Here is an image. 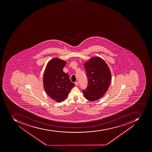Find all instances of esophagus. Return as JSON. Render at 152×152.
Instances as JSON below:
<instances>
[{
  "label": "esophagus",
  "instance_id": "esophagus-1",
  "mask_svg": "<svg viewBox=\"0 0 152 152\" xmlns=\"http://www.w3.org/2000/svg\"><path fill=\"white\" fill-rule=\"evenodd\" d=\"M74 83H75V85H76V86H78V84H79L78 81H76Z\"/></svg>",
  "mask_w": 152,
  "mask_h": 152
}]
</instances>
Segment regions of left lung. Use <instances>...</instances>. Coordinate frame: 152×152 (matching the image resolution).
I'll return each instance as SVG.
<instances>
[{
	"mask_svg": "<svg viewBox=\"0 0 152 152\" xmlns=\"http://www.w3.org/2000/svg\"><path fill=\"white\" fill-rule=\"evenodd\" d=\"M84 66L88 80L87 87L83 90L84 96L89 101H95L105 94L110 84L111 74L104 61L94 57L85 62Z\"/></svg>",
	"mask_w": 152,
	"mask_h": 152,
	"instance_id": "1",
	"label": "left lung"
}]
</instances>
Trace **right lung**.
Instances as JSON below:
<instances>
[{
  "mask_svg": "<svg viewBox=\"0 0 152 152\" xmlns=\"http://www.w3.org/2000/svg\"><path fill=\"white\" fill-rule=\"evenodd\" d=\"M66 64L64 61L53 58L47 64L44 72L43 83L45 91L57 102L64 101L75 86L71 82L68 74L63 71Z\"/></svg>",
  "mask_w": 152,
  "mask_h": 152,
  "instance_id": "add662e5",
  "label": "right lung"
}]
</instances>
